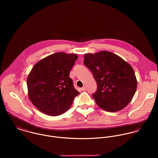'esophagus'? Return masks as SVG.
<instances>
[{"mask_svg": "<svg viewBox=\"0 0 158 158\" xmlns=\"http://www.w3.org/2000/svg\"><path fill=\"white\" fill-rule=\"evenodd\" d=\"M81 90H82V91H86V88L85 86H83V88H81Z\"/></svg>", "mask_w": 158, "mask_h": 158, "instance_id": "obj_1", "label": "esophagus"}]
</instances>
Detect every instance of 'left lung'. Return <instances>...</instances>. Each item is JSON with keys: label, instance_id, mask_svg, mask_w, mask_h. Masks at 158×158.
<instances>
[{"label": "left lung", "instance_id": "left-lung-1", "mask_svg": "<svg viewBox=\"0 0 158 158\" xmlns=\"http://www.w3.org/2000/svg\"><path fill=\"white\" fill-rule=\"evenodd\" d=\"M84 64L92 72L97 89L92 94L97 105L110 112L124 108L132 100L137 80L132 67L108 51L84 55Z\"/></svg>", "mask_w": 158, "mask_h": 158}]
</instances>
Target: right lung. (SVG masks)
I'll list each match as a JSON object with an SVG mask.
<instances>
[{"label":"right lung","instance_id":"obj_1","mask_svg":"<svg viewBox=\"0 0 158 158\" xmlns=\"http://www.w3.org/2000/svg\"><path fill=\"white\" fill-rule=\"evenodd\" d=\"M77 54L58 52L38 62L27 78L28 97L45 114L56 116L67 111L80 92L73 87L70 72Z\"/></svg>","mask_w":158,"mask_h":158}]
</instances>
